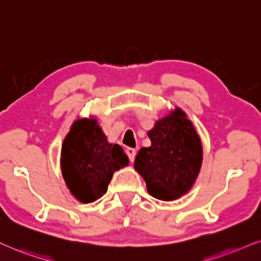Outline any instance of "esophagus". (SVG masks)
<instances>
[{
  "mask_svg": "<svg viewBox=\"0 0 261 261\" xmlns=\"http://www.w3.org/2000/svg\"><path fill=\"white\" fill-rule=\"evenodd\" d=\"M125 153H127L128 159H129L130 162H133L134 159H136V155H137L136 149H132V147H128V149L125 150Z\"/></svg>",
  "mask_w": 261,
  "mask_h": 261,
  "instance_id": "obj_1",
  "label": "esophagus"
}]
</instances>
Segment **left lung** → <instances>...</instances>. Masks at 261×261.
I'll list each match as a JSON object with an SVG mask.
<instances>
[{
	"instance_id": "8db88e82",
	"label": "left lung",
	"mask_w": 261,
	"mask_h": 261,
	"mask_svg": "<svg viewBox=\"0 0 261 261\" xmlns=\"http://www.w3.org/2000/svg\"><path fill=\"white\" fill-rule=\"evenodd\" d=\"M134 167L145 179L149 194L162 201L179 198L191 189L202 165V145L194 125L179 109L157 121Z\"/></svg>"
}]
</instances>
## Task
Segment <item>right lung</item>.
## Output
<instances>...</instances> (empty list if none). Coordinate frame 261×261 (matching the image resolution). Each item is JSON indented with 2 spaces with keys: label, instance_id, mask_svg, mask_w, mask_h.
Masks as SVG:
<instances>
[{
  "label": "right lung",
  "instance_id": "add662e5",
  "mask_svg": "<svg viewBox=\"0 0 261 261\" xmlns=\"http://www.w3.org/2000/svg\"><path fill=\"white\" fill-rule=\"evenodd\" d=\"M129 161L117 144H109L96 120H77L64 140L62 172L71 194L91 203L108 191L112 174Z\"/></svg>",
  "mask_w": 261,
  "mask_h": 261
}]
</instances>
